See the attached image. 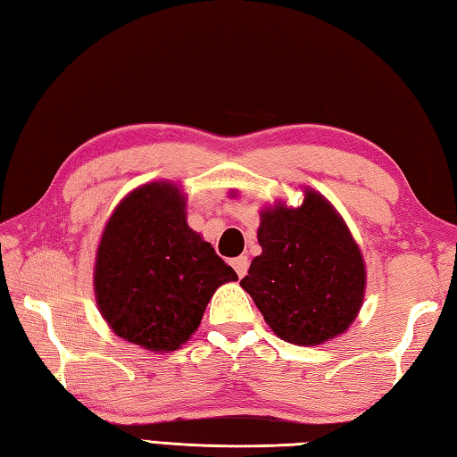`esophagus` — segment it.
Listing matches in <instances>:
<instances>
[{
    "label": "esophagus",
    "mask_w": 457,
    "mask_h": 457,
    "mask_svg": "<svg viewBox=\"0 0 457 457\" xmlns=\"http://www.w3.org/2000/svg\"><path fill=\"white\" fill-rule=\"evenodd\" d=\"M232 268L237 270L238 278H245V276H246V272H248V258H246V256H238V258H235V260H232Z\"/></svg>",
    "instance_id": "1"
}]
</instances>
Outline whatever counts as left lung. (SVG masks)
<instances>
[{"label": "left lung", "mask_w": 457, "mask_h": 457, "mask_svg": "<svg viewBox=\"0 0 457 457\" xmlns=\"http://www.w3.org/2000/svg\"><path fill=\"white\" fill-rule=\"evenodd\" d=\"M258 242L240 286L278 337L320 345L355 321L365 295V260L345 222L318 191L302 207L278 203L260 212Z\"/></svg>", "instance_id": "8db88e82"}]
</instances>
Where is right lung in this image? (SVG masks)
<instances>
[{"label":"right lung","mask_w":457,"mask_h":457,"mask_svg":"<svg viewBox=\"0 0 457 457\" xmlns=\"http://www.w3.org/2000/svg\"><path fill=\"white\" fill-rule=\"evenodd\" d=\"M238 280L191 230L185 197L167 181L132 191L102 232L95 294L118 337L155 353L179 349L197 331L219 286Z\"/></svg>","instance_id":"add662e5"}]
</instances>
